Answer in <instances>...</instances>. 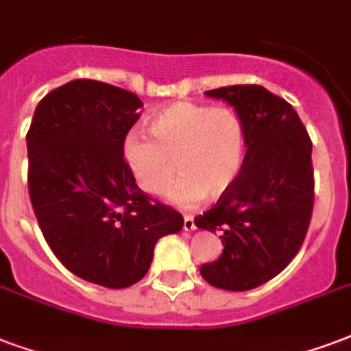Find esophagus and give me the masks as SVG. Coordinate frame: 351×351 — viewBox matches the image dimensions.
<instances>
[{"mask_svg":"<svg viewBox=\"0 0 351 351\" xmlns=\"http://www.w3.org/2000/svg\"><path fill=\"white\" fill-rule=\"evenodd\" d=\"M183 229H185V231H194V229H196V222H194V216L185 215V218H183Z\"/></svg>","mask_w":351,"mask_h":351,"instance_id":"34e87169","label":"esophagus"}]
</instances>
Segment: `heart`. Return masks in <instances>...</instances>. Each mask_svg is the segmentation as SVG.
<instances>
[{"instance_id": "obj_1", "label": "heart", "mask_w": 351, "mask_h": 351, "mask_svg": "<svg viewBox=\"0 0 351 351\" xmlns=\"http://www.w3.org/2000/svg\"><path fill=\"white\" fill-rule=\"evenodd\" d=\"M149 133H129L122 155L129 172L149 196L165 192L176 178V162L183 178L168 191L173 205L192 207L226 196L241 178L246 155V131L241 116L229 107L178 101L157 110Z\"/></svg>"}]
</instances>
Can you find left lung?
Here are the masks:
<instances>
[{
    "label": "left lung",
    "instance_id": "1",
    "mask_svg": "<svg viewBox=\"0 0 351 351\" xmlns=\"http://www.w3.org/2000/svg\"><path fill=\"white\" fill-rule=\"evenodd\" d=\"M241 116L246 155L241 178L210 210L194 218L199 229L222 233L223 252L199 268L223 291H250L276 278L302 247L315 199L313 144L291 104L259 85L205 92Z\"/></svg>",
    "mask_w": 351,
    "mask_h": 351
}]
</instances>
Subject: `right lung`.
Here are the masks:
<instances>
[{
    "label": "right lung",
    "instance_id": "obj_1",
    "mask_svg": "<svg viewBox=\"0 0 351 351\" xmlns=\"http://www.w3.org/2000/svg\"><path fill=\"white\" fill-rule=\"evenodd\" d=\"M141 107L133 92L75 79L42 99L27 133L29 196L44 239L70 272L107 289L141 281L157 241L183 228L123 160Z\"/></svg>",
    "mask_w": 351,
    "mask_h": 351
}]
</instances>
